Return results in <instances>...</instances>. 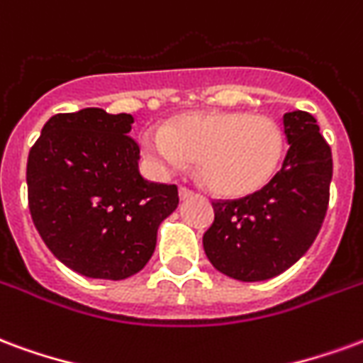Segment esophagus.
I'll return each instance as SVG.
<instances>
[{
  "label": "esophagus",
  "instance_id": "1",
  "mask_svg": "<svg viewBox=\"0 0 363 363\" xmlns=\"http://www.w3.org/2000/svg\"><path fill=\"white\" fill-rule=\"evenodd\" d=\"M193 195H195V191L189 189V187H185V185L179 187V197H182V199H189V197H193Z\"/></svg>",
  "mask_w": 363,
  "mask_h": 363
}]
</instances>
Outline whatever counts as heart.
<instances>
[{
  "label": "heart",
  "mask_w": 363,
  "mask_h": 363,
  "mask_svg": "<svg viewBox=\"0 0 363 363\" xmlns=\"http://www.w3.org/2000/svg\"><path fill=\"white\" fill-rule=\"evenodd\" d=\"M141 145L156 170L178 172L191 160L208 189L240 197L271 182L284 158L286 135L267 116L193 112L164 129H147Z\"/></svg>",
  "instance_id": "b5f03b06"
}]
</instances>
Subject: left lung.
I'll return each mask as SVG.
<instances>
[{
	"mask_svg": "<svg viewBox=\"0 0 363 363\" xmlns=\"http://www.w3.org/2000/svg\"><path fill=\"white\" fill-rule=\"evenodd\" d=\"M290 145L272 179L240 199H214L203 247L216 271L243 282L277 277L311 247L329 207L330 147L308 112L284 113Z\"/></svg>",
	"mask_w": 363,
	"mask_h": 363,
	"instance_id": "1",
	"label": "left lung"
}]
</instances>
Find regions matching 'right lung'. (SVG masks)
Listing matches in <instances>:
<instances>
[{"instance_id": "1", "label": "right lung", "mask_w": 363, "mask_h": 363, "mask_svg": "<svg viewBox=\"0 0 363 363\" xmlns=\"http://www.w3.org/2000/svg\"><path fill=\"white\" fill-rule=\"evenodd\" d=\"M131 113H55L28 152V208L48 250L89 279L121 280L149 263L178 185L139 174Z\"/></svg>"}]
</instances>
